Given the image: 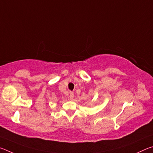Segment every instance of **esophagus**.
<instances>
[{
    "label": "esophagus",
    "mask_w": 153,
    "mask_h": 153,
    "mask_svg": "<svg viewBox=\"0 0 153 153\" xmlns=\"http://www.w3.org/2000/svg\"><path fill=\"white\" fill-rule=\"evenodd\" d=\"M74 97V93L73 92H70L69 93V98H70V99H73Z\"/></svg>",
    "instance_id": "34e87169"
}]
</instances>
